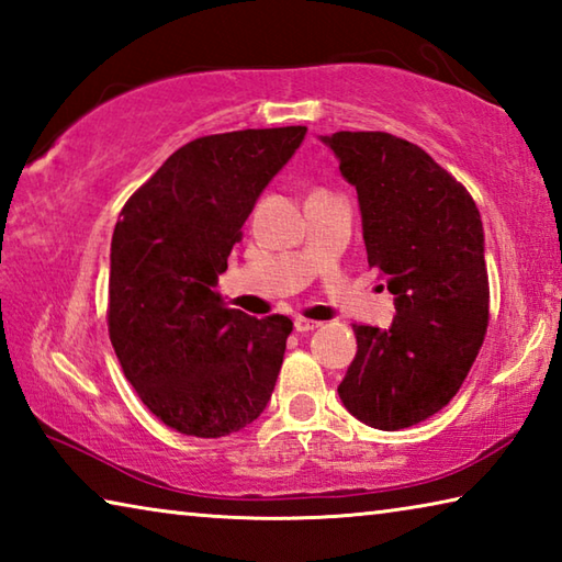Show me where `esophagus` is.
I'll list each match as a JSON object with an SVG mask.
<instances>
[{
    "mask_svg": "<svg viewBox=\"0 0 562 562\" xmlns=\"http://www.w3.org/2000/svg\"><path fill=\"white\" fill-rule=\"evenodd\" d=\"M317 327H319V322H315V319L294 317V329H297V331H312V329H317Z\"/></svg>",
    "mask_w": 562,
    "mask_h": 562,
    "instance_id": "1",
    "label": "esophagus"
}]
</instances>
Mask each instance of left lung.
Wrapping results in <instances>:
<instances>
[{"instance_id": "8db88e82", "label": "left lung", "mask_w": 562, "mask_h": 562, "mask_svg": "<svg viewBox=\"0 0 562 562\" xmlns=\"http://www.w3.org/2000/svg\"><path fill=\"white\" fill-rule=\"evenodd\" d=\"M322 140L357 188L369 268L386 274L389 329L351 325L357 357L337 386L359 422L414 426L451 402L488 327L483 223L473 198L424 148L384 131Z\"/></svg>"}]
</instances>
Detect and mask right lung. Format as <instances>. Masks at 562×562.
<instances>
[{
    "label": "right lung",
    "mask_w": 562,
    "mask_h": 562,
    "mask_svg": "<svg viewBox=\"0 0 562 562\" xmlns=\"http://www.w3.org/2000/svg\"><path fill=\"white\" fill-rule=\"evenodd\" d=\"M304 126L178 148L123 205L111 237L109 335L123 374L170 429L221 439L268 406L292 319L225 307L217 274Z\"/></svg>",
    "instance_id": "obj_1"
}]
</instances>
